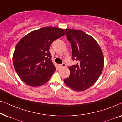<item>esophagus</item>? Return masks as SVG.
Returning a JSON list of instances; mask_svg holds the SVG:
<instances>
[{"label":"esophagus","mask_w":122,"mask_h":122,"mask_svg":"<svg viewBox=\"0 0 122 122\" xmlns=\"http://www.w3.org/2000/svg\"><path fill=\"white\" fill-rule=\"evenodd\" d=\"M66 66V64H65L64 63H63V64H60V65H59V68H62V67H65V66Z\"/></svg>","instance_id":"34e87169"}]
</instances>
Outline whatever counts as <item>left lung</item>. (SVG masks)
Masks as SVG:
<instances>
[{
	"instance_id": "obj_1",
	"label": "left lung",
	"mask_w": 122,
	"mask_h": 122,
	"mask_svg": "<svg viewBox=\"0 0 122 122\" xmlns=\"http://www.w3.org/2000/svg\"><path fill=\"white\" fill-rule=\"evenodd\" d=\"M72 48V59L78 61L69 66L71 74L64 82L76 92L86 90L97 81L104 67V56L96 40L84 31L65 29Z\"/></svg>"
}]
</instances>
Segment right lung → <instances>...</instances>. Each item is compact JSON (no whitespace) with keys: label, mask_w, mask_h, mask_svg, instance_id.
<instances>
[{"label":"right lung","mask_w":122,"mask_h":122,"mask_svg":"<svg viewBox=\"0 0 122 122\" xmlns=\"http://www.w3.org/2000/svg\"><path fill=\"white\" fill-rule=\"evenodd\" d=\"M65 34L63 29L46 26L31 31L20 40L13 61L16 73L24 83L38 86L49 81L56 70L51 60L50 46Z\"/></svg>","instance_id":"add662e5"}]
</instances>
